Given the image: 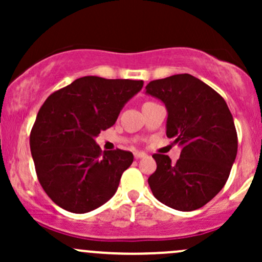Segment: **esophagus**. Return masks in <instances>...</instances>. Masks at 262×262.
Masks as SVG:
<instances>
[{
    "instance_id": "obj_1",
    "label": "esophagus",
    "mask_w": 262,
    "mask_h": 262,
    "mask_svg": "<svg viewBox=\"0 0 262 262\" xmlns=\"http://www.w3.org/2000/svg\"><path fill=\"white\" fill-rule=\"evenodd\" d=\"M134 158L135 159H141V158H146V154L143 151H135L134 152Z\"/></svg>"
}]
</instances>
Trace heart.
<instances>
[{"label":"heart","mask_w":262,"mask_h":262,"mask_svg":"<svg viewBox=\"0 0 262 262\" xmlns=\"http://www.w3.org/2000/svg\"><path fill=\"white\" fill-rule=\"evenodd\" d=\"M149 103H154V102H145V103H144V104H149Z\"/></svg>","instance_id":"heart-1"}]
</instances>
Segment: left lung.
I'll use <instances>...</instances> for the list:
<instances>
[{
	"mask_svg": "<svg viewBox=\"0 0 262 262\" xmlns=\"http://www.w3.org/2000/svg\"><path fill=\"white\" fill-rule=\"evenodd\" d=\"M146 93L167 108L166 135L181 146L175 164L154 154L156 170L148 179L152 194L171 208L189 212L219 193L236 158L237 135L224 98L189 74L150 81Z\"/></svg>",
	"mask_w": 262,
	"mask_h": 262,
	"instance_id": "1",
	"label": "left lung"
}]
</instances>
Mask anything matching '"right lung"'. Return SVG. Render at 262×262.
Here are the masks:
<instances>
[{"label": "right lung", "mask_w": 262, "mask_h": 262, "mask_svg": "<svg viewBox=\"0 0 262 262\" xmlns=\"http://www.w3.org/2000/svg\"><path fill=\"white\" fill-rule=\"evenodd\" d=\"M141 80L85 76L53 92L40 107L29 144L45 193L71 213L98 208L116 193L133 154L103 151L95 138L116 123Z\"/></svg>", "instance_id": "add662e5"}]
</instances>
